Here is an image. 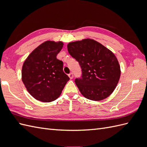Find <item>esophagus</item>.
I'll return each instance as SVG.
<instances>
[{
  "label": "esophagus",
  "mask_w": 147,
  "mask_h": 147,
  "mask_svg": "<svg viewBox=\"0 0 147 147\" xmlns=\"http://www.w3.org/2000/svg\"><path fill=\"white\" fill-rule=\"evenodd\" d=\"M69 78H70V79H72L73 77H74L73 74H72V73H70V74H69Z\"/></svg>",
  "instance_id": "esophagus-1"
}]
</instances>
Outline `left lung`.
I'll list each match as a JSON object with an SVG mask.
<instances>
[{
    "label": "left lung",
    "instance_id": "obj_1",
    "mask_svg": "<svg viewBox=\"0 0 147 147\" xmlns=\"http://www.w3.org/2000/svg\"><path fill=\"white\" fill-rule=\"evenodd\" d=\"M67 50L81 66L82 77L75 80L81 94L94 101L108 97L116 88L121 75L113 53L91 38L70 42Z\"/></svg>",
    "mask_w": 147,
    "mask_h": 147
}]
</instances>
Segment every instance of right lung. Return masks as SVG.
I'll list each match as a JSON object with an SVG mask.
<instances>
[{"label": "right lung", "mask_w": 147, "mask_h": 147, "mask_svg": "<svg viewBox=\"0 0 147 147\" xmlns=\"http://www.w3.org/2000/svg\"><path fill=\"white\" fill-rule=\"evenodd\" d=\"M63 42L48 40L30 53L22 67L21 78L34 99L50 102L61 94L69 77L63 72V63L56 58Z\"/></svg>", "instance_id": "add662e5"}]
</instances>
